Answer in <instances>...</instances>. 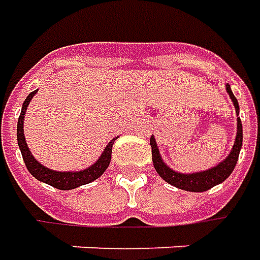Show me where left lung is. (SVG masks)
<instances>
[{
	"label": "left lung",
	"instance_id": "1",
	"mask_svg": "<svg viewBox=\"0 0 260 260\" xmlns=\"http://www.w3.org/2000/svg\"><path fill=\"white\" fill-rule=\"evenodd\" d=\"M225 90L230 94V99L232 100L235 111H237V136H235V142H234V146H232L230 155L226 156L224 160L219 161L217 166L208 169V170H203V172H196V173H179V172L169 168L168 165L163 161L155 136H150L153 166H155L156 172L159 173V176L165 181H168L169 184L177 187V188H181V190H186V191L201 193V191L210 190L217 184H221L234 172V169L237 166L238 157H239V152H241V148H242V122H241V118H239L238 100L235 99V95H234V92L231 90V86L228 83L225 84Z\"/></svg>",
	"mask_w": 260,
	"mask_h": 260
}]
</instances>
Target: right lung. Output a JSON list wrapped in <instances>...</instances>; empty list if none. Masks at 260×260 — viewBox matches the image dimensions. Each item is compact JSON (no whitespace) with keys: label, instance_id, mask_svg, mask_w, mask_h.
I'll return each mask as SVG.
<instances>
[{"label":"right lung","instance_id":"right-lung-1","mask_svg":"<svg viewBox=\"0 0 260 260\" xmlns=\"http://www.w3.org/2000/svg\"><path fill=\"white\" fill-rule=\"evenodd\" d=\"M38 90L32 91L29 94L26 100L23 101L22 104V111L21 115L18 118V125H16V139H18V146L21 149V153H22L23 161L26 165V169L29 170V173L32 174L35 179L39 181H43L49 186L54 187V188H59V190H73L76 187L84 186L91 183L95 179H99L101 174L104 173L107 168L110 166V161H111V152H112V145L115 142L117 138H114L110 141V143L105 146L103 150V153L100 156L97 161L88 166L84 170H79V172H56L52 169H48L46 166L41 165L39 161L36 160L34 155L30 153L26 141H25V134H23V118H25V112L28 108L30 100L34 99Z\"/></svg>","mask_w":260,"mask_h":260}]
</instances>
